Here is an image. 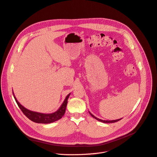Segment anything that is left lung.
Masks as SVG:
<instances>
[{"instance_id": "obj_1", "label": "left lung", "mask_w": 157, "mask_h": 157, "mask_svg": "<svg viewBox=\"0 0 157 157\" xmlns=\"http://www.w3.org/2000/svg\"><path fill=\"white\" fill-rule=\"evenodd\" d=\"M89 114L91 115V116H92L94 118H95V119H97L98 121H101V122H102V123H115V122H117V121H119V120H121V119L122 118H121V119H116V120H111V121H107V120H102V119H99V118H98V117H96L95 116H94L90 111H89Z\"/></svg>"}]
</instances>
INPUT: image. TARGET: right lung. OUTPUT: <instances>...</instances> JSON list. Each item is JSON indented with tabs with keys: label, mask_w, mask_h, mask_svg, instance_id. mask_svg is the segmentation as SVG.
<instances>
[{
	"label": "right lung",
	"mask_w": 157,
	"mask_h": 157,
	"mask_svg": "<svg viewBox=\"0 0 157 157\" xmlns=\"http://www.w3.org/2000/svg\"><path fill=\"white\" fill-rule=\"evenodd\" d=\"M70 95V93L67 95V97L64 100L63 102L62 103L61 106L59 107V109L56 111L52 113H50V114H44V113H38L35 111H32L26 109V108H25L23 105H22L18 102L13 92V95L16 100V102L17 104L21 110L22 111V112L24 113V114H25L28 119H29L31 121H32L34 123H43V124H48V123H53L59 120V119H61L65 113L66 107L68 102V99L69 98Z\"/></svg>",
	"instance_id": "obj_1"
}]
</instances>
